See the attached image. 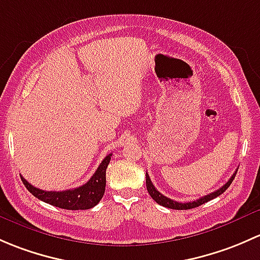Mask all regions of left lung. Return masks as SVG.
I'll return each instance as SVG.
<instances>
[{
  "instance_id": "8db88e82",
  "label": "left lung",
  "mask_w": 260,
  "mask_h": 260,
  "mask_svg": "<svg viewBox=\"0 0 260 260\" xmlns=\"http://www.w3.org/2000/svg\"><path fill=\"white\" fill-rule=\"evenodd\" d=\"M237 171H238V170H237ZM237 171H235V173L233 174L232 178H230L229 180L226 181V183L224 184V185L221 186L220 189L215 190V191L210 192V194L205 195V197L200 198V199L194 200V202H189V203H179V202H175V200H171V199H169V198L165 197V195H162L160 191H157V190L155 189V186L152 185V183H151V180H150L148 173H146V189H148L150 197H151L152 199H154L155 202L157 203V204L162 205V207L170 208V209H176V210L192 209V208L199 207V205L204 204V203L209 202V200L214 199V198H216V197H219V195H220V194H223V192L225 191V190L229 188V185H230V184H232V181L234 180L235 175H237Z\"/></svg>"
}]
</instances>
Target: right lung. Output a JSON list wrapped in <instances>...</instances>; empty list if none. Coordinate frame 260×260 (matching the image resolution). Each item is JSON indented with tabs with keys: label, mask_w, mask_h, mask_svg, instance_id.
Listing matches in <instances>:
<instances>
[{
	"label": "right lung",
	"mask_w": 260,
	"mask_h": 260,
	"mask_svg": "<svg viewBox=\"0 0 260 260\" xmlns=\"http://www.w3.org/2000/svg\"><path fill=\"white\" fill-rule=\"evenodd\" d=\"M111 155L112 154L106 155L90 180L79 188L63 190V191H46V190L35 188L22 175H21V180L34 197L53 207L68 210L91 209L103 199L104 192H105L106 169L111 160Z\"/></svg>",
	"instance_id": "add662e5"
}]
</instances>
